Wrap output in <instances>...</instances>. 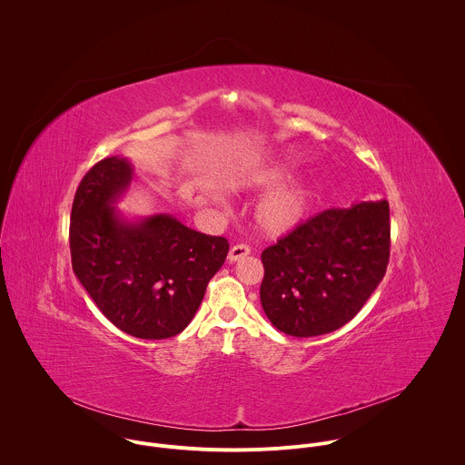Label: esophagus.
Listing matches in <instances>:
<instances>
[{"instance_id":"obj_1","label":"esophagus","mask_w":465,"mask_h":465,"mask_svg":"<svg viewBox=\"0 0 465 465\" xmlns=\"http://www.w3.org/2000/svg\"><path fill=\"white\" fill-rule=\"evenodd\" d=\"M249 254H251V247H249V245L240 243V245L231 247L227 260H229L231 263H234V262H238V260H242V258H245V256H249Z\"/></svg>"}]
</instances>
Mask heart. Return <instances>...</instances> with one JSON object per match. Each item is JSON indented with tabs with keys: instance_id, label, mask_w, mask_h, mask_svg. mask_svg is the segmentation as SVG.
<instances>
[{
	"instance_id": "heart-1",
	"label": "heart",
	"mask_w": 465,
	"mask_h": 465,
	"mask_svg": "<svg viewBox=\"0 0 465 465\" xmlns=\"http://www.w3.org/2000/svg\"><path fill=\"white\" fill-rule=\"evenodd\" d=\"M294 174L296 169L292 165H276L256 173L247 182V187L254 191H272L254 211L258 227L269 236L278 238L292 232L307 216L313 198V185L309 182H294L283 188Z\"/></svg>"
}]
</instances>
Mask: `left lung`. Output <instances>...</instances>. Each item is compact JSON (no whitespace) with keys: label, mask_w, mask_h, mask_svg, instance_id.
<instances>
[{"label":"left lung","mask_w":465,"mask_h":465,"mask_svg":"<svg viewBox=\"0 0 465 465\" xmlns=\"http://www.w3.org/2000/svg\"><path fill=\"white\" fill-rule=\"evenodd\" d=\"M390 205L331 207L263 251L260 300L283 333H330L357 315L386 274Z\"/></svg>","instance_id":"8db88e82"}]
</instances>
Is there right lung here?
Returning <instances> with one entry per match:
<instances>
[{
    "mask_svg": "<svg viewBox=\"0 0 465 465\" xmlns=\"http://www.w3.org/2000/svg\"><path fill=\"white\" fill-rule=\"evenodd\" d=\"M134 180L124 156L97 162L81 180L70 222L72 267L99 310L139 339L180 333L223 265L229 242L171 214L126 218L115 203Z\"/></svg>",
    "mask_w": 465,
    "mask_h": 465,
    "instance_id": "right-lung-1",
    "label": "right lung"
}]
</instances>
